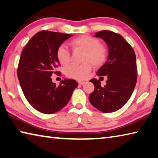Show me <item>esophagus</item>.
I'll list each match as a JSON object with an SVG mask.
<instances>
[{
    "label": "esophagus",
    "mask_w": 158,
    "mask_h": 158,
    "mask_svg": "<svg viewBox=\"0 0 158 158\" xmlns=\"http://www.w3.org/2000/svg\"><path fill=\"white\" fill-rule=\"evenodd\" d=\"M78 83L79 85H83L85 83V81H78Z\"/></svg>",
    "instance_id": "34e87169"
}]
</instances>
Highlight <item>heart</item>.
I'll list each match as a JSON object with an SVG mask.
<instances>
[{
	"label": "heart",
	"instance_id": "1",
	"mask_svg": "<svg viewBox=\"0 0 158 158\" xmlns=\"http://www.w3.org/2000/svg\"><path fill=\"white\" fill-rule=\"evenodd\" d=\"M70 45L74 49H80L84 52L81 65L72 64L65 69V75L69 78L84 79L86 78L91 71L92 65L100 67L105 62L107 56V50L100 41L90 35H81L73 39ZM56 57L59 63L63 65L68 64L70 60V53L65 45L61 44L58 47Z\"/></svg>",
	"mask_w": 158,
	"mask_h": 158
}]
</instances>
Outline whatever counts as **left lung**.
<instances>
[{
  "mask_svg": "<svg viewBox=\"0 0 158 158\" xmlns=\"http://www.w3.org/2000/svg\"><path fill=\"white\" fill-rule=\"evenodd\" d=\"M107 44L109 53L106 63L98 69L97 75L106 76L105 87L99 80H90L95 89L89 95L91 105L104 113L114 112L126 104L137 83L136 56L132 47L121 35L102 31L95 35Z\"/></svg>",
  "mask_w": 158,
  "mask_h": 158,
  "instance_id": "1",
  "label": "left lung"
}]
</instances>
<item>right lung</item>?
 Segmentation results:
<instances>
[{
  "label": "right lung",
  "mask_w": 158,
  "mask_h": 158,
  "mask_svg": "<svg viewBox=\"0 0 158 158\" xmlns=\"http://www.w3.org/2000/svg\"><path fill=\"white\" fill-rule=\"evenodd\" d=\"M72 36L42 31L32 37L21 52L17 69L21 89L31 105L41 113L52 114L62 109L78 85L75 80L65 79L57 86L51 78L58 73V47Z\"/></svg>",
  "instance_id": "obj_1"
}]
</instances>
